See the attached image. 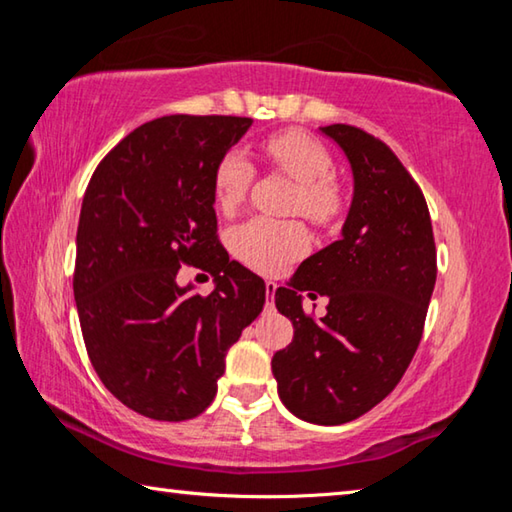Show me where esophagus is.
I'll use <instances>...</instances> for the list:
<instances>
[{
  "label": "esophagus",
  "instance_id": "34e87169",
  "mask_svg": "<svg viewBox=\"0 0 512 512\" xmlns=\"http://www.w3.org/2000/svg\"><path fill=\"white\" fill-rule=\"evenodd\" d=\"M277 284L273 280H266V307L273 309V298H275Z\"/></svg>",
  "mask_w": 512,
  "mask_h": 512
}]
</instances>
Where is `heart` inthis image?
<instances>
[{
	"mask_svg": "<svg viewBox=\"0 0 512 512\" xmlns=\"http://www.w3.org/2000/svg\"><path fill=\"white\" fill-rule=\"evenodd\" d=\"M264 155L277 171L298 183L293 212L329 225L343 212V192L332 178V155L316 137L302 131H282L264 142ZM255 167L241 149H230L216 162L212 192L221 212H235L246 201ZM230 246L241 262L259 273L273 275L307 253L309 232L300 221L255 216L232 230Z\"/></svg>",
	"mask_w": 512,
	"mask_h": 512,
	"instance_id": "b5f03b06",
	"label": "heart"
}]
</instances>
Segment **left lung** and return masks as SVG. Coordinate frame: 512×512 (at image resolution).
<instances>
[{
	"label": "left lung",
	"mask_w": 512,
	"mask_h": 512,
	"mask_svg": "<svg viewBox=\"0 0 512 512\" xmlns=\"http://www.w3.org/2000/svg\"><path fill=\"white\" fill-rule=\"evenodd\" d=\"M320 131L348 158L354 196L341 239L275 291L296 332L271 366L296 418L334 427L377 406L409 368L436 284V244L422 189L384 142L348 124ZM302 290L328 296L320 321L301 309Z\"/></svg>",
	"instance_id": "8db88e82"
}]
</instances>
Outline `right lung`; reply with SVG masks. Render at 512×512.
Returning <instances> with one entry per match:
<instances>
[{"label": "right lung", "instance_id": "right-lung-1", "mask_svg": "<svg viewBox=\"0 0 512 512\" xmlns=\"http://www.w3.org/2000/svg\"><path fill=\"white\" fill-rule=\"evenodd\" d=\"M250 117L169 115L128 133L94 169L76 230L74 300L103 386L151 420L201 415L225 354L259 316L266 284L216 235V162ZM207 270L210 297L177 284Z\"/></svg>", "mask_w": 512, "mask_h": 512}]
</instances>
